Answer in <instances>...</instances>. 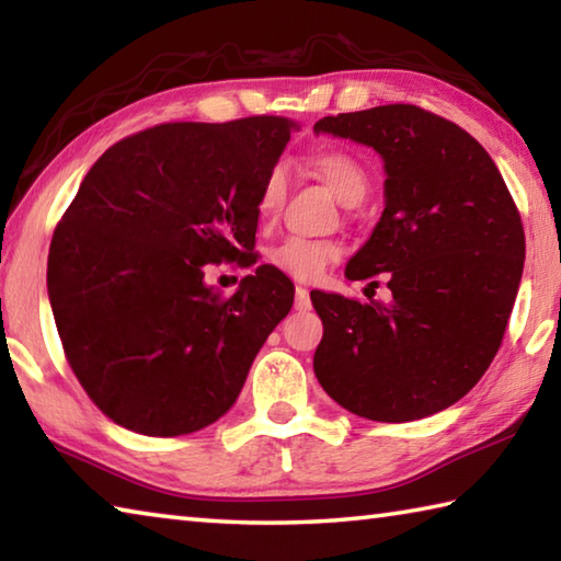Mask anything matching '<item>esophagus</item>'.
Instances as JSON below:
<instances>
[{
	"mask_svg": "<svg viewBox=\"0 0 561 561\" xmlns=\"http://www.w3.org/2000/svg\"><path fill=\"white\" fill-rule=\"evenodd\" d=\"M294 307H297L299 311H307L311 307V299H309V289L307 287H297L294 289Z\"/></svg>",
	"mask_w": 561,
	"mask_h": 561,
	"instance_id": "esophagus-1",
	"label": "esophagus"
}]
</instances>
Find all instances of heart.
<instances>
[{
  "label": "heart",
  "mask_w": 561,
  "mask_h": 561,
  "mask_svg": "<svg viewBox=\"0 0 561 561\" xmlns=\"http://www.w3.org/2000/svg\"><path fill=\"white\" fill-rule=\"evenodd\" d=\"M311 165L319 173V178L331 187L341 203L356 205L368 193V175L358 160L346 153V150H321L311 158ZM284 187H287V175H284L282 165H274L267 178H264L257 213L262 222H270L277 215ZM341 254V247L331 240H309V237H287L279 244L270 250L272 267H277L282 274L297 282H314L324 274L331 262H336Z\"/></svg>",
  "instance_id": "heart-1"
}]
</instances>
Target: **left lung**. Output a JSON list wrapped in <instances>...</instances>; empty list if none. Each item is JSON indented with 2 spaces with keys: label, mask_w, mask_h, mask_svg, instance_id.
<instances>
[{
  "label": "left lung",
  "mask_w": 561,
  "mask_h": 561,
  "mask_svg": "<svg viewBox=\"0 0 561 561\" xmlns=\"http://www.w3.org/2000/svg\"><path fill=\"white\" fill-rule=\"evenodd\" d=\"M314 130L383 158V215L346 277L386 272L391 289L388 304L311 291L324 324L314 374L368 421L438 413L480 381L505 336L525 264L517 205L470 133L411 103L327 116Z\"/></svg>",
  "instance_id": "1"
}]
</instances>
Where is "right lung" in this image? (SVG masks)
I'll return each instance as SVG.
<instances>
[{
    "mask_svg": "<svg viewBox=\"0 0 561 561\" xmlns=\"http://www.w3.org/2000/svg\"><path fill=\"white\" fill-rule=\"evenodd\" d=\"M297 121L160 123L113 144L83 178L49 247L66 360L103 415L173 438L230 411L294 284L272 264L230 297L213 264L254 267L264 178Z\"/></svg>",
    "mask_w": 561,
    "mask_h": 561,
    "instance_id": "obj_1",
    "label": "right lung"
}]
</instances>
